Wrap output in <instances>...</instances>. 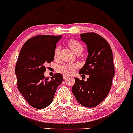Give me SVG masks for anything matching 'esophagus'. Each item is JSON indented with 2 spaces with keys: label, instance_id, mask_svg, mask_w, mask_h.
Returning a JSON list of instances; mask_svg holds the SVG:
<instances>
[{
  "label": "esophagus",
  "instance_id": "obj_1",
  "mask_svg": "<svg viewBox=\"0 0 133 133\" xmlns=\"http://www.w3.org/2000/svg\"><path fill=\"white\" fill-rule=\"evenodd\" d=\"M63 79H64V80H66L67 79H68V76H67L66 75H63Z\"/></svg>",
  "mask_w": 133,
  "mask_h": 133
}]
</instances>
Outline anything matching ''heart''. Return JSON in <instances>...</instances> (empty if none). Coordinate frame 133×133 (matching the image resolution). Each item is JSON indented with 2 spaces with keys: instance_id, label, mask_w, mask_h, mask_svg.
<instances>
[{
  "instance_id": "heart-1",
  "label": "heart",
  "mask_w": 133,
  "mask_h": 133,
  "mask_svg": "<svg viewBox=\"0 0 133 133\" xmlns=\"http://www.w3.org/2000/svg\"><path fill=\"white\" fill-rule=\"evenodd\" d=\"M68 44L69 46L70 47V48L77 54L78 53H81L82 52L83 50V46L79 42H78L77 41H75L74 39H71L68 41ZM60 51V46H58L56 47L54 51V56L55 58H57L59 55V52ZM78 68L77 65L76 64H64L62 66H60L58 68V71L59 72H61L63 74L66 76H70L71 74H74L76 72V70Z\"/></svg>"
}]
</instances>
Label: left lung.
Here are the masks:
<instances>
[{
    "instance_id": "8db88e82",
    "label": "left lung",
    "mask_w": 133,
    "mask_h": 133,
    "mask_svg": "<svg viewBox=\"0 0 133 133\" xmlns=\"http://www.w3.org/2000/svg\"><path fill=\"white\" fill-rule=\"evenodd\" d=\"M88 55L80 74L89 75L87 81L77 77L72 92L80 104L92 108L101 103L110 92L114 76L112 50L106 40L94 32L80 34Z\"/></svg>"
}]
</instances>
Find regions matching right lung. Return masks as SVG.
Listing matches in <instances>:
<instances>
[{
  "mask_svg": "<svg viewBox=\"0 0 133 133\" xmlns=\"http://www.w3.org/2000/svg\"><path fill=\"white\" fill-rule=\"evenodd\" d=\"M62 36L39 35L28 39L23 45L16 63L17 88L31 106L43 109L53 101L57 87L62 82L61 74L49 80L44 76L47 63L54 60L56 43Z\"/></svg>",
  "mask_w": 133,
  "mask_h": 133,
  "instance_id": "1",
  "label": "right lung"
}]
</instances>
